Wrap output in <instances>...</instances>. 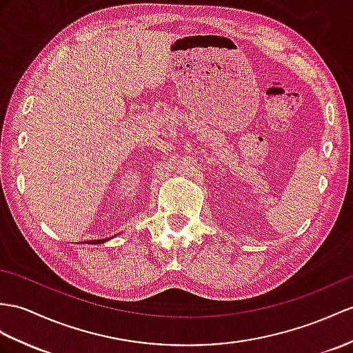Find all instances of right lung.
<instances>
[{"mask_svg":"<svg viewBox=\"0 0 353 353\" xmlns=\"http://www.w3.org/2000/svg\"><path fill=\"white\" fill-rule=\"evenodd\" d=\"M106 241H108V239H91V241H87L85 244H103Z\"/></svg>","mask_w":353,"mask_h":353,"instance_id":"add662e5","label":"right lung"}]
</instances>
